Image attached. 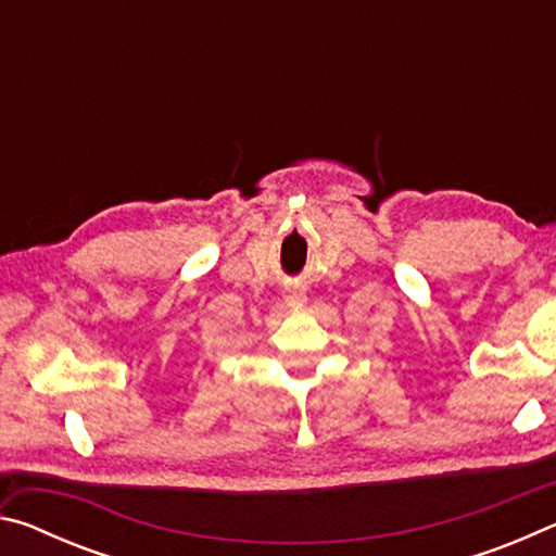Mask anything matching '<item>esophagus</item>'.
I'll list each match as a JSON object with an SVG mask.
<instances>
[{"label": "esophagus", "instance_id": "34e87169", "mask_svg": "<svg viewBox=\"0 0 556 556\" xmlns=\"http://www.w3.org/2000/svg\"><path fill=\"white\" fill-rule=\"evenodd\" d=\"M308 301L304 287H287L285 289V304L291 308H301Z\"/></svg>", "mask_w": 556, "mask_h": 556}]
</instances>
